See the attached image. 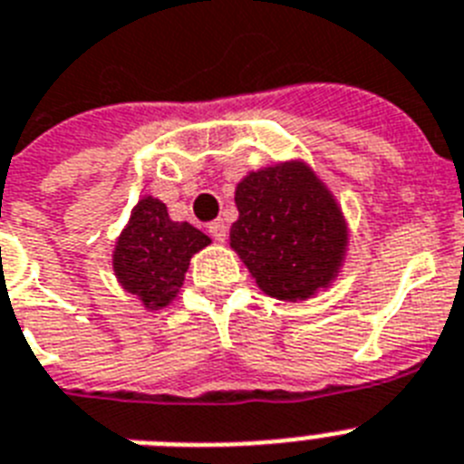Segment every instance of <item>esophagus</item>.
<instances>
[{
    "mask_svg": "<svg viewBox=\"0 0 464 464\" xmlns=\"http://www.w3.org/2000/svg\"><path fill=\"white\" fill-rule=\"evenodd\" d=\"M208 231L217 243H226V238H228V226H226L224 219L212 221V224L208 226Z\"/></svg>",
    "mask_w": 464,
    "mask_h": 464,
    "instance_id": "1",
    "label": "esophagus"
}]
</instances>
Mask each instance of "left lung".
<instances>
[{"label": "left lung", "instance_id": "1", "mask_svg": "<svg viewBox=\"0 0 464 464\" xmlns=\"http://www.w3.org/2000/svg\"><path fill=\"white\" fill-rule=\"evenodd\" d=\"M236 208L231 247L268 297L302 302L337 278L349 231L334 196L306 162L250 172L236 186Z\"/></svg>", "mask_w": 464, "mask_h": 464}]
</instances>
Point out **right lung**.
<instances>
[{
  "label": "right lung",
  "instance_id": "1",
  "mask_svg": "<svg viewBox=\"0 0 464 464\" xmlns=\"http://www.w3.org/2000/svg\"><path fill=\"white\" fill-rule=\"evenodd\" d=\"M212 240L188 221H172L165 202L146 196L131 209L130 224L112 252V271L120 285L146 309L158 311L184 285L190 256Z\"/></svg>",
  "mask_w": 464,
  "mask_h": 464
}]
</instances>
